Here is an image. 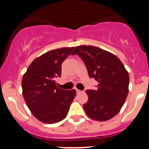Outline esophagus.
Returning <instances> with one entry per match:
<instances>
[{
  "mask_svg": "<svg viewBox=\"0 0 149 149\" xmlns=\"http://www.w3.org/2000/svg\"><path fill=\"white\" fill-rule=\"evenodd\" d=\"M76 91H77V93H82V91H81V90H78V89H76Z\"/></svg>",
  "mask_w": 149,
  "mask_h": 149,
  "instance_id": "34e87169",
  "label": "esophagus"
}]
</instances>
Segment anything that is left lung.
I'll return each instance as SVG.
<instances>
[{
	"label": "left lung",
	"mask_w": 149,
	"mask_h": 149,
	"mask_svg": "<svg viewBox=\"0 0 149 149\" xmlns=\"http://www.w3.org/2000/svg\"><path fill=\"white\" fill-rule=\"evenodd\" d=\"M74 54L84 62L89 77L98 82L97 90H86V114L95 120H110L119 113L128 96V72L116 55L99 47L78 46L72 54Z\"/></svg>",
	"instance_id": "obj_1"
}]
</instances>
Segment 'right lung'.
Listing matches in <instances>:
<instances>
[{
  "label": "right lung",
  "instance_id": "obj_1",
  "mask_svg": "<svg viewBox=\"0 0 149 149\" xmlns=\"http://www.w3.org/2000/svg\"><path fill=\"white\" fill-rule=\"evenodd\" d=\"M74 47L56 49L35 59L21 81L23 96L32 114L41 122L52 124L65 118L76 90H64L56 85L62 64Z\"/></svg>",
  "mask_w": 149,
  "mask_h": 149
}]
</instances>
